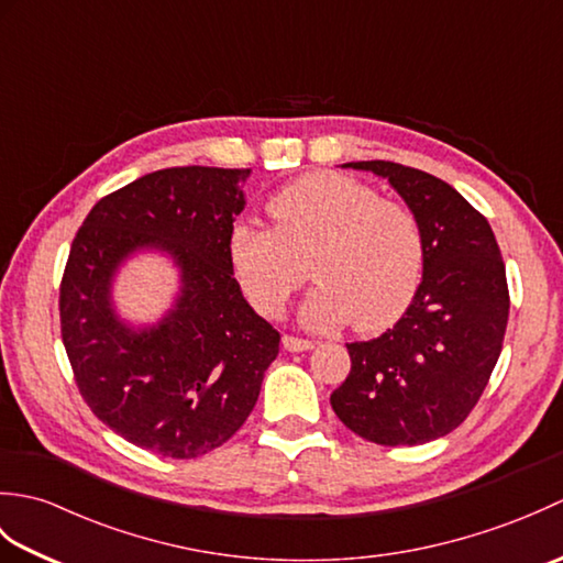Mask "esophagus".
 Segmentation results:
<instances>
[{
  "instance_id": "34e87169",
  "label": "esophagus",
  "mask_w": 563,
  "mask_h": 563,
  "mask_svg": "<svg viewBox=\"0 0 563 563\" xmlns=\"http://www.w3.org/2000/svg\"><path fill=\"white\" fill-rule=\"evenodd\" d=\"M283 345H285V351H290V353H302V351L314 349V343L309 339L290 336V333H285V336H283Z\"/></svg>"
}]
</instances>
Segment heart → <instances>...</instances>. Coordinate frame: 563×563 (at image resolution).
Returning a JSON list of instances; mask_svg holds the SVG:
<instances>
[{"label": "heart", "mask_w": 563, "mask_h": 563, "mask_svg": "<svg viewBox=\"0 0 563 563\" xmlns=\"http://www.w3.org/2000/svg\"><path fill=\"white\" fill-rule=\"evenodd\" d=\"M271 227L236 222L227 239L234 278L251 307L278 317L307 280L309 329L351 324L379 331L411 305L423 278L426 242L416 212L351 176L309 174L268 200Z\"/></svg>", "instance_id": "heart-1"}]
</instances>
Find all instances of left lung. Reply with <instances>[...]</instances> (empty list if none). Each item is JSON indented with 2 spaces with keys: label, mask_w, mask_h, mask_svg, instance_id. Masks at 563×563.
<instances>
[{
  "label": "left lung",
  "mask_w": 563,
  "mask_h": 563,
  "mask_svg": "<svg viewBox=\"0 0 563 563\" xmlns=\"http://www.w3.org/2000/svg\"><path fill=\"white\" fill-rule=\"evenodd\" d=\"M387 178L423 230V278L404 317L349 343L331 394L345 428L377 445H421L457 428L484 394L508 324L506 266L492 224L457 190L394 162H349Z\"/></svg>",
  "instance_id": "obj_1"
}]
</instances>
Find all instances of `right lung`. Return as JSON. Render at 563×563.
Masks as SVG:
<instances>
[{
	"label": "right lung",
	"mask_w": 563,
	"mask_h": 563,
	"mask_svg": "<svg viewBox=\"0 0 563 563\" xmlns=\"http://www.w3.org/2000/svg\"><path fill=\"white\" fill-rule=\"evenodd\" d=\"M251 169L174 166L91 208L59 285V327L79 394L133 445L194 460L230 440L254 411L280 333L244 300L227 239ZM169 253L183 273L175 307L133 330L110 288L135 250Z\"/></svg>",
	"instance_id": "1"
}]
</instances>
